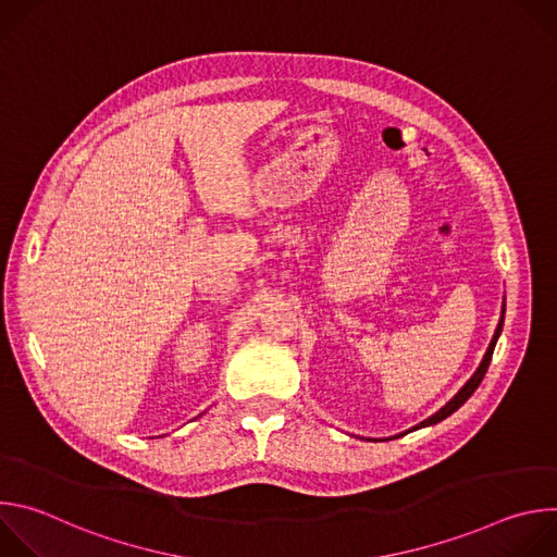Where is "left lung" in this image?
I'll return each mask as SVG.
<instances>
[{"label":"left lung","mask_w":557,"mask_h":557,"mask_svg":"<svg viewBox=\"0 0 557 557\" xmlns=\"http://www.w3.org/2000/svg\"><path fill=\"white\" fill-rule=\"evenodd\" d=\"M503 322H505V317H500V324H498V329H496V333H494V339H492V344H490V348H487V355H485V359H483V363L479 366V370L473 372V376L462 385V389L454 396V399L445 406V408H441L436 414H432L430 419H425L423 423H419L417 428H412V430H419V428H425V425H434V423H438V421H443V419H447L451 412H456L469 396L475 392V387L481 385V381H483V376H485V372H487V368H490V363H492V355H494V348H496V342H498V337H500V333H503ZM410 430V432H412Z\"/></svg>","instance_id":"obj_1"}]
</instances>
